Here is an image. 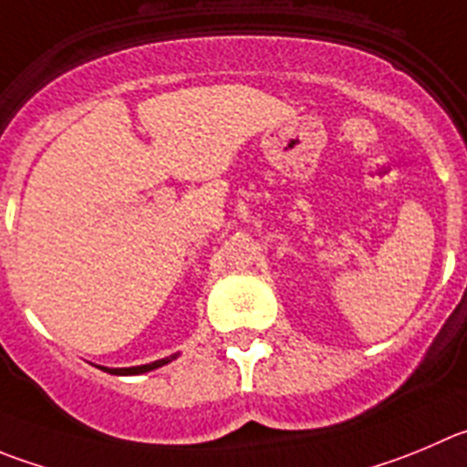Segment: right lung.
Here are the masks:
<instances>
[{"instance_id": "obj_1", "label": "right lung", "mask_w": 467, "mask_h": 467, "mask_svg": "<svg viewBox=\"0 0 467 467\" xmlns=\"http://www.w3.org/2000/svg\"><path fill=\"white\" fill-rule=\"evenodd\" d=\"M171 359H176V355H170V358H162V359H155V362H150V364H140V367H126V369H109V367H98V369H103V371H108V374H114V376H137V374H146V371L158 369V367L171 362Z\"/></svg>"}]
</instances>
